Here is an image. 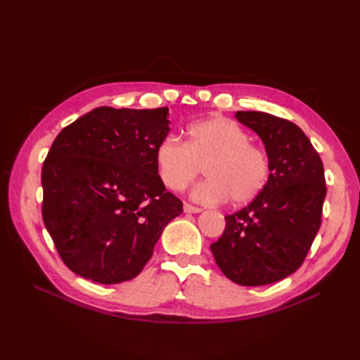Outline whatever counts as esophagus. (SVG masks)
<instances>
[{
	"instance_id": "34e87169",
	"label": "esophagus",
	"mask_w": 360,
	"mask_h": 360,
	"mask_svg": "<svg viewBox=\"0 0 360 360\" xmlns=\"http://www.w3.org/2000/svg\"><path fill=\"white\" fill-rule=\"evenodd\" d=\"M183 210H184V213H201L202 212V209H200V207H193L191 204H184Z\"/></svg>"
}]
</instances>
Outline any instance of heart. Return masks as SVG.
<instances>
[{
    "mask_svg": "<svg viewBox=\"0 0 360 360\" xmlns=\"http://www.w3.org/2000/svg\"><path fill=\"white\" fill-rule=\"evenodd\" d=\"M186 135V144L169 135L156 148V167L168 189L184 191L204 168L207 180L192 192L198 202L219 204L228 198L233 205H245L264 191L269 156L249 143L237 123L221 117L202 120L189 126Z\"/></svg>",
    "mask_w": 360,
    "mask_h": 360,
    "instance_id": "obj_1",
    "label": "heart"
}]
</instances>
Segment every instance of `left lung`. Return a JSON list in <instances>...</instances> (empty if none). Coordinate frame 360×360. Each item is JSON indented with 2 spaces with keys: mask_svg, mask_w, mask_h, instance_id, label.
<instances>
[{
  "mask_svg": "<svg viewBox=\"0 0 360 360\" xmlns=\"http://www.w3.org/2000/svg\"><path fill=\"white\" fill-rule=\"evenodd\" d=\"M238 123L263 141L270 160L264 191L237 213L210 249L222 274L238 285L274 284L296 271L321 225L323 162L303 130L259 111H237Z\"/></svg>",
  "mask_w": 360,
  "mask_h": 360,
  "instance_id": "8db88e82",
  "label": "left lung"
}]
</instances>
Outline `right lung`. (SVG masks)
<instances>
[{"label":"right lung","instance_id":"1","mask_svg":"<svg viewBox=\"0 0 360 360\" xmlns=\"http://www.w3.org/2000/svg\"><path fill=\"white\" fill-rule=\"evenodd\" d=\"M168 115V108L101 106L52 143L41 168V214L73 274L105 285L135 278L181 214L183 202L156 167Z\"/></svg>","mask_w":360,"mask_h":360}]
</instances>
